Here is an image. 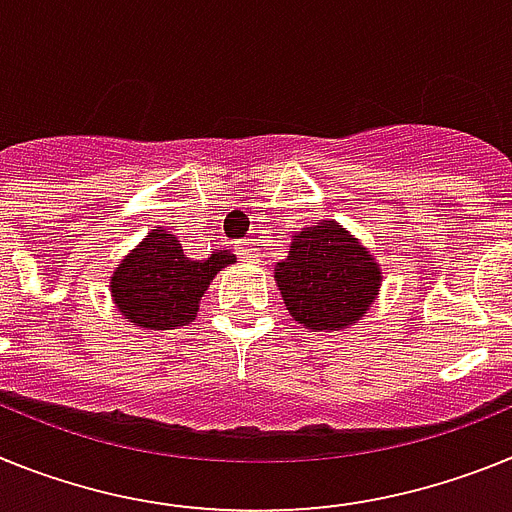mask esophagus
Here are the masks:
<instances>
[{"mask_svg": "<svg viewBox=\"0 0 512 512\" xmlns=\"http://www.w3.org/2000/svg\"><path fill=\"white\" fill-rule=\"evenodd\" d=\"M237 255L242 257L244 262H257V260H260V255H257V252H255V247H252V244H247V242L237 244Z\"/></svg>", "mask_w": 512, "mask_h": 512, "instance_id": "1", "label": "esophagus"}]
</instances>
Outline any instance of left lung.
Returning a JSON list of instances; mask_svg holds the SVG:
<instances>
[{
	"label": "left lung",
	"instance_id": "obj_1",
	"mask_svg": "<svg viewBox=\"0 0 512 512\" xmlns=\"http://www.w3.org/2000/svg\"><path fill=\"white\" fill-rule=\"evenodd\" d=\"M273 278L291 317L306 330L342 332L379 299L384 273L355 234L337 221H319L293 234Z\"/></svg>",
	"mask_w": 512,
	"mask_h": 512
}]
</instances>
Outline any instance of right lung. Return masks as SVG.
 <instances>
[{
	"mask_svg": "<svg viewBox=\"0 0 512 512\" xmlns=\"http://www.w3.org/2000/svg\"><path fill=\"white\" fill-rule=\"evenodd\" d=\"M234 262L237 255L229 250L193 260L182 252L175 234L154 226L113 270L110 299L139 330H175L198 317L203 293L216 273Z\"/></svg>",
	"mask_w": 512,
	"mask_h": 512,
	"instance_id": "obj_1",
	"label": "right lung"
}]
</instances>
